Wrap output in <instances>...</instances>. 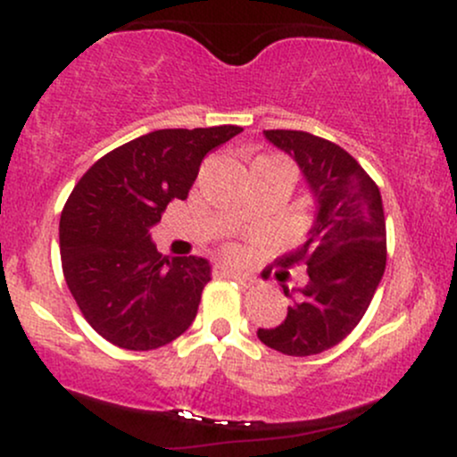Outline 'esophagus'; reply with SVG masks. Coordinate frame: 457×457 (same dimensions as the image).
I'll return each instance as SVG.
<instances>
[{"instance_id": "34e87169", "label": "esophagus", "mask_w": 457, "mask_h": 457, "mask_svg": "<svg viewBox=\"0 0 457 457\" xmlns=\"http://www.w3.org/2000/svg\"><path fill=\"white\" fill-rule=\"evenodd\" d=\"M217 272L223 277H229V279H236V281H243V283H251L253 281V277L246 275L243 270H236V269H229V266H217Z\"/></svg>"}]
</instances>
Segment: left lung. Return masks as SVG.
Segmentation results:
<instances>
[{"mask_svg":"<svg viewBox=\"0 0 457 457\" xmlns=\"http://www.w3.org/2000/svg\"><path fill=\"white\" fill-rule=\"evenodd\" d=\"M272 145L290 154L312 191L313 225L307 240L277 264L290 298L281 324L258 328L269 348L312 356L333 348L365 316L386 264V223L376 182L333 141L305 130H264ZM287 268H305L301 287L287 288Z\"/></svg>","mask_w":457,"mask_h":457,"instance_id":"obj_1","label":"left lung"}]
</instances>
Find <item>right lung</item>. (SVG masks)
I'll return each instance as SVG.
<instances>
[{
  "label": "right lung",
  "instance_id": "1",
  "mask_svg": "<svg viewBox=\"0 0 457 457\" xmlns=\"http://www.w3.org/2000/svg\"><path fill=\"white\" fill-rule=\"evenodd\" d=\"M240 127L162 129L98 159L60 219L62 270L83 318L124 350L174 342L197 316L211 262L156 251L150 228L171 199H187L208 152Z\"/></svg>",
  "mask_w": 457,
  "mask_h": 457
}]
</instances>
